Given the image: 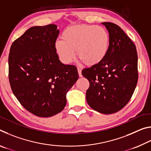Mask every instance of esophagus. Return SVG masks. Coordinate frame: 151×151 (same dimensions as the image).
<instances>
[{"mask_svg":"<svg viewBox=\"0 0 151 151\" xmlns=\"http://www.w3.org/2000/svg\"><path fill=\"white\" fill-rule=\"evenodd\" d=\"M77 70H78V73L79 76H80V77H82V76H83V75H82V70L79 68H77Z\"/></svg>","mask_w":151,"mask_h":151,"instance_id":"obj_1","label":"esophagus"}]
</instances>
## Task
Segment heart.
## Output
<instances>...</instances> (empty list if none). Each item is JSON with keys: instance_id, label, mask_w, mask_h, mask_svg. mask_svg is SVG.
I'll use <instances>...</instances> for the list:
<instances>
[{"instance_id": "obj_1", "label": "heart", "mask_w": 151, "mask_h": 151, "mask_svg": "<svg viewBox=\"0 0 151 151\" xmlns=\"http://www.w3.org/2000/svg\"><path fill=\"white\" fill-rule=\"evenodd\" d=\"M62 39L55 42L57 54L63 63L69 64L77 57L86 65L101 63L108 52L110 36L104 28L93 24H77L64 30Z\"/></svg>"}]
</instances>
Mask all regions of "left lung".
<instances>
[{
    "instance_id": "1",
    "label": "left lung",
    "mask_w": 151,
    "mask_h": 151,
    "mask_svg": "<svg viewBox=\"0 0 151 151\" xmlns=\"http://www.w3.org/2000/svg\"><path fill=\"white\" fill-rule=\"evenodd\" d=\"M110 36L106 57L97 65L84 68L82 75L90 86L86 98L88 105L103 114H112L129 103L138 81V57L136 47L121 27L103 22Z\"/></svg>"
}]
</instances>
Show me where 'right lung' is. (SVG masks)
Listing matches in <instances>:
<instances>
[{
  "instance_id": "right-lung-1",
  "label": "right lung",
  "mask_w": 151,
  "mask_h": 151,
  "mask_svg": "<svg viewBox=\"0 0 151 151\" xmlns=\"http://www.w3.org/2000/svg\"><path fill=\"white\" fill-rule=\"evenodd\" d=\"M55 24L32 27L15 40L9 56L10 85L18 101L36 116L50 117L66 104V94L78 78L75 66L59 60Z\"/></svg>"
}]
</instances>
